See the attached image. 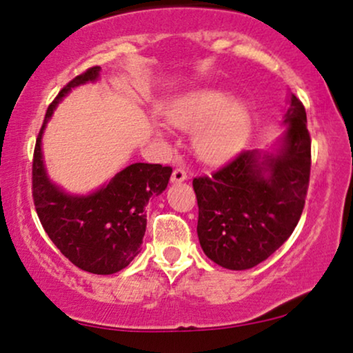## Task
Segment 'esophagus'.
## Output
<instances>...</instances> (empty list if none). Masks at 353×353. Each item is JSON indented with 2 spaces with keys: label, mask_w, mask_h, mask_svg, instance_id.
Returning a JSON list of instances; mask_svg holds the SVG:
<instances>
[{
  "label": "esophagus",
  "mask_w": 353,
  "mask_h": 353,
  "mask_svg": "<svg viewBox=\"0 0 353 353\" xmlns=\"http://www.w3.org/2000/svg\"><path fill=\"white\" fill-rule=\"evenodd\" d=\"M186 178H188V173L183 167H176L172 173V181L173 183H181V181H185Z\"/></svg>",
  "instance_id": "obj_1"
}]
</instances>
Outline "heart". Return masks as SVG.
I'll list each match as a JSON object with an SVG mask.
<instances>
[{"label": "heart", "mask_w": 353, "mask_h": 353, "mask_svg": "<svg viewBox=\"0 0 353 353\" xmlns=\"http://www.w3.org/2000/svg\"><path fill=\"white\" fill-rule=\"evenodd\" d=\"M168 123L180 130H194L192 146L204 162L219 163L244 148L250 132V114L243 101L231 99L221 90L191 91L165 110ZM159 137L165 133L159 130Z\"/></svg>", "instance_id": "obj_1"}]
</instances>
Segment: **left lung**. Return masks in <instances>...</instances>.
Returning <instances> with one entry per match:
<instances>
[{
  "mask_svg": "<svg viewBox=\"0 0 353 353\" xmlns=\"http://www.w3.org/2000/svg\"><path fill=\"white\" fill-rule=\"evenodd\" d=\"M284 122L289 127L274 154L241 151L210 176L192 180L201 248L220 267H255L281 248L301 220L312 139L305 108L294 94Z\"/></svg>",
  "mask_w": 353,
  "mask_h": 353,
  "instance_id": "8db88e82",
  "label": "left lung"
}]
</instances>
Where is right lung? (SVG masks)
Wrapping results in <instances>:
<instances>
[{"label": "right lung", "instance_id": "obj_1", "mask_svg": "<svg viewBox=\"0 0 353 353\" xmlns=\"http://www.w3.org/2000/svg\"><path fill=\"white\" fill-rule=\"evenodd\" d=\"M99 67H90L59 91L46 110L32 163V194L38 219L62 255L94 274L117 273L139 254L146 231V205L165 190L172 167L137 162L119 172L88 196H70L46 176L41 156L43 128L57 103L75 86L94 81Z\"/></svg>", "mask_w": 353, "mask_h": 353}]
</instances>
